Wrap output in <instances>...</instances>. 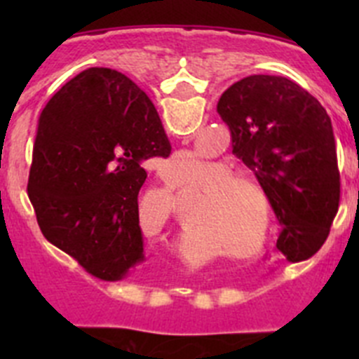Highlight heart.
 <instances>
[{"mask_svg": "<svg viewBox=\"0 0 359 359\" xmlns=\"http://www.w3.org/2000/svg\"><path fill=\"white\" fill-rule=\"evenodd\" d=\"M198 217L208 228L221 233L231 248H241L239 257H252L264 252L271 241L273 207L271 199L255 176L233 172L228 163L214 160L201 161L185 177L180 189H199ZM169 185L151 190L147 198L158 210L170 201Z\"/></svg>", "mask_w": 359, "mask_h": 359, "instance_id": "heart-1", "label": "heart"}]
</instances>
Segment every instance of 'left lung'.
<instances>
[{"label": "left lung", "instance_id": "8db88e82", "mask_svg": "<svg viewBox=\"0 0 359 359\" xmlns=\"http://www.w3.org/2000/svg\"><path fill=\"white\" fill-rule=\"evenodd\" d=\"M233 154L264 185L287 261L315 255L340 207V170L331 118L311 93L286 77L250 75L217 102Z\"/></svg>", "mask_w": 359, "mask_h": 359}]
</instances>
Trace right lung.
<instances>
[{"mask_svg":"<svg viewBox=\"0 0 359 359\" xmlns=\"http://www.w3.org/2000/svg\"><path fill=\"white\" fill-rule=\"evenodd\" d=\"M170 142L151 98L123 73L84 69L41 113L28 198L43 236L100 280L142 262L138 192Z\"/></svg>","mask_w":359,"mask_h":359,"instance_id":"1","label":"right lung"}]
</instances>
